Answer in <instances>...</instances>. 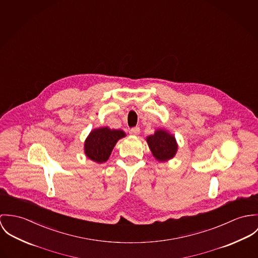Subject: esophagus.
<instances>
[{"label": "esophagus", "instance_id": "1", "mask_svg": "<svg viewBox=\"0 0 258 258\" xmlns=\"http://www.w3.org/2000/svg\"><path fill=\"white\" fill-rule=\"evenodd\" d=\"M140 133H141V128L140 127H134V128H132L131 130V132H130V134L131 135H133V136H139L140 135Z\"/></svg>", "mask_w": 258, "mask_h": 258}]
</instances>
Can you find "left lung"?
<instances>
[{"label": "left lung", "mask_w": 258, "mask_h": 258, "mask_svg": "<svg viewBox=\"0 0 258 258\" xmlns=\"http://www.w3.org/2000/svg\"><path fill=\"white\" fill-rule=\"evenodd\" d=\"M146 143L152 155L159 162H166L174 158L178 150L175 136L163 128H157L153 135L148 136Z\"/></svg>", "instance_id": "8db88e82"}]
</instances>
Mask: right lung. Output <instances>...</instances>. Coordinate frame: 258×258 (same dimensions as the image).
Listing matches in <instances>:
<instances>
[{
	"mask_svg": "<svg viewBox=\"0 0 258 258\" xmlns=\"http://www.w3.org/2000/svg\"><path fill=\"white\" fill-rule=\"evenodd\" d=\"M125 137L121 130H111L109 126L94 128L84 143V152L89 159L97 163L106 162L116 143Z\"/></svg>",
	"mask_w": 258,
	"mask_h": 258,
	"instance_id": "add662e5",
	"label": "right lung"
}]
</instances>
